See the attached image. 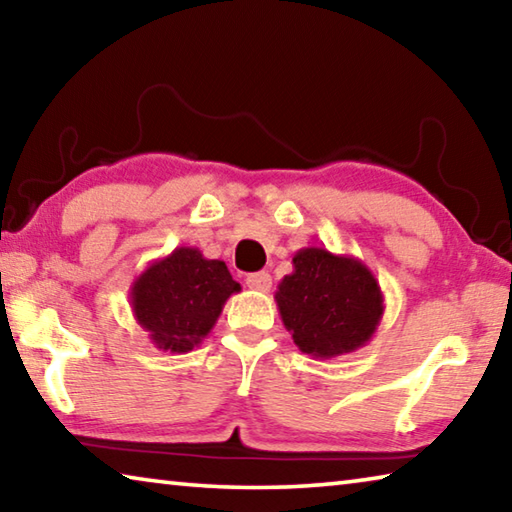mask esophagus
Wrapping results in <instances>:
<instances>
[{"label":"esophagus","mask_w":512,"mask_h":512,"mask_svg":"<svg viewBox=\"0 0 512 512\" xmlns=\"http://www.w3.org/2000/svg\"><path fill=\"white\" fill-rule=\"evenodd\" d=\"M246 284H248L250 289L266 293V291H271L273 280H271V275H268L266 271H259V273H250V275L246 277Z\"/></svg>","instance_id":"1"}]
</instances>
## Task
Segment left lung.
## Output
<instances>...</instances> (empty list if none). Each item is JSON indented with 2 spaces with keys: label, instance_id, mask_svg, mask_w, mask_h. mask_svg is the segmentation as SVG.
Masks as SVG:
<instances>
[{
  "label": "left lung",
  "instance_id": "left-lung-1",
  "mask_svg": "<svg viewBox=\"0 0 512 512\" xmlns=\"http://www.w3.org/2000/svg\"><path fill=\"white\" fill-rule=\"evenodd\" d=\"M275 302L293 343L314 359L363 348L384 316V293L370 268L316 246L293 255V273L277 284Z\"/></svg>",
  "mask_w": 512,
  "mask_h": 512
}]
</instances>
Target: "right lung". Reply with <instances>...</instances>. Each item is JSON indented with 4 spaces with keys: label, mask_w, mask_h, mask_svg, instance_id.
<instances>
[{
    "label": "right lung",
    "mask_w": 512,
    "mask_h": 512,
    "mask_svg": "<svg viewBox=\"0 0 512 512\" xmlns=\"http://www.w3.org/2000/svg\"><path fill=\"white\" fill-rule=\"evenodd\" d=\"M239 291L225 262L180 246L135 277L131 307L155 348L185 354L212 332L223 305Z\"/></svg>",
    "instance_id": "obj_1"
}]
</instances>
